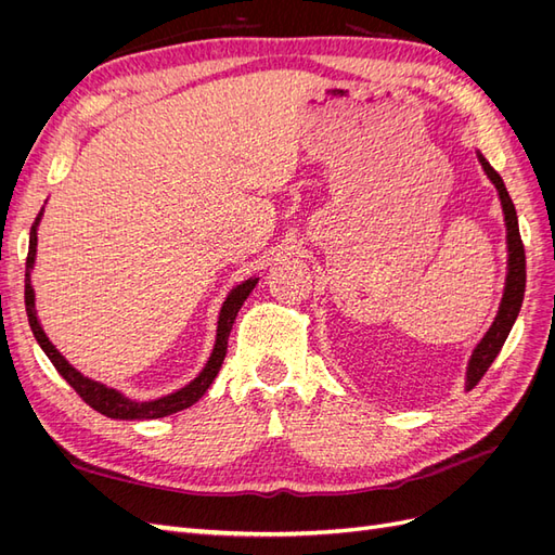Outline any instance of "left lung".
<instances>
[{
  "mask_svg": "<svg viewBox=\"0 0 555 555\" xmlns=\"http://www.w3.org/2000/svg\"><path fill=\"white\" fill-rule=\"evenodd\" d=\"M486 176L491 178V182L495 184L500 204H502V212H505V224H507V282H505V294H502L500 300V310L493 319L491 328L486 331L483 338L479 340V345L475 347L473 357H469L467 363V379H465V389L469 391L473 386H477V382L483 377V373L489 371L491 363L495 361V357L500 354L502 345H505L507 335L516 322L520 304H524V292H526V249H524V241H520L518 233V217H516V208L509 198V192L502 182L500 173L493 169V166L481 157V153H477Z\"/></svg>",
  "mask_w": 555,
  "mask_h": 555,
  "instance_id": "8db88e82",
  "label": "left lung"
}]
</instances>
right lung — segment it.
Segmentation results:
<instances>
[{
    "label": "right lung",
    "instance_id": "obj_1",
    "mask_svg": "<svg viewBox=\"0 0 555 555\" xmlns=\"http://www.w3.org/2000/svg\"><path fill=\"white\" fill-rule=\"evenodd\" d=\"M41 212L37 215L35 224L29 229V251H27V263H25V310H27V319H29V328L35 333L37 343L41 345V349L46 351V357L50 359V363L55 365V371L69 382L72 389L88 402V405L96 412H102L104 416L111 418H162V416H169L173 412L180 410H188L190 405L204 396L208 391V386L212 384V379L217 377L222 367V361L227 357V343H229V333L233 322H236V314L241 310V306L245 304V298L249 296V292L257 287L259 278H249L238 287H233L231 294L227 296L224 306L220 310V322H217V338H215V347H212V354L208 359V363L204 365V371L198 373V377H194L188 386H182V389L157 398V400H145V402H137V400H129L127 396H122L120 391L108 389L106 384H99L86 375H80L74 365H69L60 351L55 349V345L48 340V335L43 333L39 319H37V310H35V289H31V280H29V271L31 266H35V257H37V229L41 222Z\"/></svg>",
    "mask_w": 555,
    "mask_h": 555
}]
</instances>
